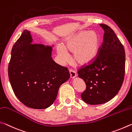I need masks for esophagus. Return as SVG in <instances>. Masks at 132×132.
<instances>
[{
    "label": "esophagus",
    "mask_w": 132,
    "mask_h": 132,
    "mask_svg": "<svg viewBox=\"0 0 132 132\" xmlns=\"http://www.w3.org/2000/svg\"><path fill=\"white\" fill-rule=\"evenodd\" d=\"M70 77L71 78H74L76 76H77V73L75 71L72 70H70Z\"/></svg>",
    "instance_id": "1"
}]
</instances>
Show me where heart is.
I'll return each mask as SVG.
<instances>
[{"label":"heart","instance_id":"1","mask_svg":"<svg viewBox=\"0 0 132 132\" xmlns=\"http://www.w3.org/2000/svg\"><path fill=\"white\" fill-rule=\"evenodd\" d=\"M100 45V37L96 32L81 31L67 38L63 46L59 45L57 54L62 61H67L69 56L68 52H73V61L84 65L95 59Z\"/></svg>","mask_w":132,"mask_h":132}]
</instances>
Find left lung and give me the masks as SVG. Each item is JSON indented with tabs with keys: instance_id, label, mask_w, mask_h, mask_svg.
<instances>
[{
	"instance_id": "left-lung-1",
	"label": "left lung",
	"mask_w": 132,
	"mask_h": 132,
	"mask_svg": "<svg viewBox=\"0 0 132 132\" xmlns=\"http://www.w3.org/2000/svg\"><path fill=\"white\" fill-rule=\"evenodd\" d=\"M104 31L102 45L93 61L78 70L86 89L81 94L85 103L98 105L117 95L122 85L125 72V52L123 45L110 27L101 24Z\"/></svg>"
}]
</instances>
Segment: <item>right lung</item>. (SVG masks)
Listing matches in <instances>:
<instances>
[{"mask_svg": "<svg viewBox=\"0 0 132 132\" xmlns=\"http://www.w3.org/2000/svg\"><path fill=\"white\" fill-rule=\"evenodd\" d=\"M32 42L30 32L24 30L11 50L9 78L21 102L29 108L45 109L54 102L59 87L70 73L53 61L52 47Z\"/></svg>", "mask_w": 132, "mask_h": 132, "instance_id": "1", "label": "right lung"}]
</instances>
